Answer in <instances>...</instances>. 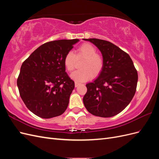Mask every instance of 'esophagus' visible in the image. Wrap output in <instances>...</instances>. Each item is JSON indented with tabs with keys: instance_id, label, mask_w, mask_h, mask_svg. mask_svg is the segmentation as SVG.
<instances>
[{
	"instance_id": "esophagus-1",
	"label": "esophagus",
	"mask_w": 159,
	"mask_h": 159,
	"mask_svg": "<svg viewBox=\"0 0 159 159\" xmlns=\"http://www.w3.org/2000/svg\"><path fill=\"white\" fill-rule=\"evenodd\" d=\"M80 83H78V82H75V88H77V87H78V86L80 85Z\"/></svg>"
}]
</instances>
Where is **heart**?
Here are the masks:
<instances>
[{"instance_id":"b5f03b06","label":"heart","mask_w":159,"mask_h":159,"mask_svg":"<svg viewBox=\"0 0 159 159\" xmlns=\"http://www.w3.org/2000/svg\"><path fill=\"white\" fill-rule=\"evenodd\" d=\"M77 58H84L85 61L81 64L82 70L75 71L71 74L70 78L76 82H84L90 80L92 77L98 75L103 66L102 57L97 54V49L92 44L85 43L81 45L77 50ZM76 56L70 51L66 54L64 64L66 70L71 71L75 68Z\"/></svg>"}]
</instances>
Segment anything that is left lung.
<instances>
[{"label":"left lung","instance_id":"8db88e82","mask_svg":"<svg viewBox=\"0 0 159 159\" xmlns=\"http://www.w3.org/2000/svg\"><path fill=\"white\" fill-rule=\"evenodd\" d=\"M93 44L102 54L103 66L98 77L86 84L83 98L85 108L93 115L111 117L131 102L135 93L137 71L129 55L111 42L97 38L84 39Z\"/></svg>","mask_w":159,"mask_h":159}]
</instances>
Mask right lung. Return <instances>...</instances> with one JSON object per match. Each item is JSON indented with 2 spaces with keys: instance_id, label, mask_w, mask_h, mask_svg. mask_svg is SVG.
<instances>
[{
  "instance_id": "right-lung-1",
  "label": "right lung",
  "mask_w": 159,
  "mask_h": 159,
  "mask_svg": "<svg viewBox=\"0 0 159 159\" xmlns=\"http://www.w3.org/2000/svg\"><path fill=\"white\" fill-rule=\"evenodd\" d=\"M80 40L46 42L23 62L17 80L20 97L37 116L50 119L63 114L75 87L66 72L64 59Z\"/></svg>"
}]
</instances>
